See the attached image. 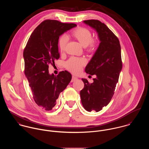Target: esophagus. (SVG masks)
Here are the masks:
<instances>
[{
    "instance_id": "esophagus-1",
    "label": "esophagus",
    "mask_w": 149,
    "mask_h": 149,
    "mask_svg": "<svg viewBox=\"0 0 149 149\" xmlns=\"http://www.w3.org/2000/svg\"><path fill=\"white\" fill-rule=\"evenodd\" d=\"M77 80V78L76 76H72V78L71 81H72V82H74V81H75L76 80Z\"/></svg>"
}]
</instances>
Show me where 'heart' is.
<instances>
[{
  "label": "heart",
  "instance_id": "heart-1",
  "mask_svg": "<svg viewBox=\"0 0 149 149\" xmlns=\"http://www.w3.org/2000/svg\"><path fill=\"white\" fill-rule=\"evenodd\" d=\"M72 35L83 46L85 47L88 52H93L97 49L98 41L92 39V33L89 29L85 27H79L72 32ZM68 41V38L66 35H62L60 37L58 46L61 53L65 50ZM85 64V60L84 58L72 57L66 63V67L69 71L77 73Z\"/></svg>",
  "mask_w": 149,
  "mask_h": 149
}]
</instances>
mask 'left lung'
I'll use <instances>...</instances> for the list:
<instances>
[{
	"label": "left lung",
	"mask_w": 149,
	"mask_h": 149,
	"mask_svg": "<svg viewBox=\"0 0 149 149\" xmlns=\"http://www.w3.org/2000/svg\"><path fill=\"white\" fill-rule=\"evenodd\" d=\"M84 23L96 30L100 43L85 69L96 77L92 83L82 79L84 87L80 94L85 109L99 112L108 104L114 94L122 68L121 47L117 37L104 23L94 19Z\"/></svg>",
	"instance_id": "left-lung-1"
}]
</instances>
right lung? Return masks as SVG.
Listing matches in <instances>:
<instances>
[{
	"mask_svg": "<svg viewBox=\"0 0 149 149\" xmlns=\"http://www.w3.org/2000/svg\"><path fill=\"white\" fill-rule=\"evenodd\" d=\"M77 26L56 20H45L31 34L23 52L24 74L33 99L38 106L52 110L60 93L69 84L71 74L62 71L57 76L49 73V65L60 58L58 40L61 35Z\"/></svg>",
	"mask_w": 149,
	"mask_h": 149,
	"instance_id": "1",
	"label": "right lung"
}]
</instances>
